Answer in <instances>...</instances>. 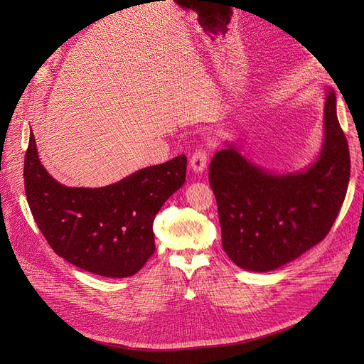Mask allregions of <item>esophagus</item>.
Segmentation results:
<instances>
[{
	"label": "esophagus",
	"instance_id": "esophagus-1",
	"mask_svg": "<svg viewBox=\"0 0 364 364\" xmlns=\"http://www.w3.org/2000/svg\"><path fill=\"white\" fill-rule=\"evenodd\" d=\"M209 149H211V146H209V144H203V146L198 147V149L193 151L192 158H190V168H192L195 172H202V171L206 168Z\"/></svg>",
	"mask_w": 364,
	"mask_h": 364
}]
</instances>
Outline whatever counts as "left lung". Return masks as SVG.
I'll list each match as a JSON object with an SVG mask.
<instances>
[{"mask_svg": "<svg viewBox=\"0 0 364 364\" xmlns=\"http://www.w3.org/2000/svg\"><path fill=\"white\" fill-rule=\"evenodd\" d=\"M350 149L336 117V97L324 105V146L307 171L270 176L228 144L209 165L223 250L251 272H270L328 236L347 195Z\"/></svg>", "mask_w": 364, "mask_h": 364, "instance_id": "left-lung-1", "label": "left lung"}]
</instances>
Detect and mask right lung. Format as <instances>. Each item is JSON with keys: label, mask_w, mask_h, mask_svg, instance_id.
<instances>
[{"label": "right lung", "mask_w": 364, "mask_h": 364, "mask_svg": "<svg viewBox=\"0 0 364 364\" xmlns=\"http://www.w3.org/2000/svg\"><path fill=\"white\" fill-rule=\"evenodd\" d=\"M186 165V155H180L106 187H66L41 165L31 132L25 193L57 255L85 272L121 279L136 274L155 252L153 220L184 184Z\"/></svg>", "instance_id": "add662e5"}]
</instances>
